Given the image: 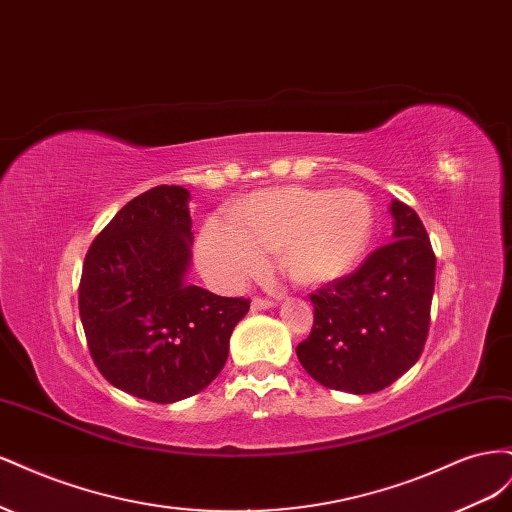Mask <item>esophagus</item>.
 I'll return each instance as SVG.
<instances>
[{"mask_svg":"<svg viewBox=\"0 0 512 512\" xmlns=\"http://www.w3.org/2000/svg\"><path fill=\"white\" fill-rule=\"evenodd\" d=\"M275 303L271 299H252V312H262V309H271Z\"/></svg>","mask_w":512,"mask_h":512,"instance_id":"esophagus-1","label":"esophagus"}]
</instances>
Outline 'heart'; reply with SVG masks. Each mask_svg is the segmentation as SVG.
<instances>
[{
	"instance_id": "b5f03b06",
	"label": "heart",
	"mask_w": 512,
	"mask_h": 512,
	"mask_svg": "<svg viewBox=\"0 0 512 512\" xmlns=\"http://www.w3.org/2000/svg\"><path fill=\"white\" fill-rule=\"evenodd\" d=\"M376 211L356 190L284 188L254 194L232 211V222L211 218L200 230L196 256L222 286L239 288L269 269L301 284H322L352 271L374 237Z\"/></svg>"
}]
</instances>
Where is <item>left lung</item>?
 Segmentation results:
<instances>
[{"mask_svg":"<svg viewBox=\"0 0 512 512\" xmlns=\"http://www.w3.org/2000/svg\"><path fill=\"white\" fill-rule=\"evenodd\" d=\"M393 239L354 273L322 286L314 327L297 346L303 369L327 389L352 395L393 384L423 352L436 256L416 211L393 200Z\"/></svg>","mask_w":512,"mask_h":512,"instance_id":"1","label":"left lung"}]
</instances>
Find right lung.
<instances>
[{"mask_svg": "<svg viewBox=\"0 0 512 512\" xmlns=\"http://www.w3.org/2000/svg\"><path fill=\"white\" fill-rule=\"evenodd\" d=\"M190 192L158 185L132 198L91 243L79 312L100 374L156 404L218 378L250 301L218 297L185 277L192 262Z\"/></svg>", "mask_w": 512, "mask_h": 512, "instance_id": "add662e5", "label": "right lung"}]
</instances>
